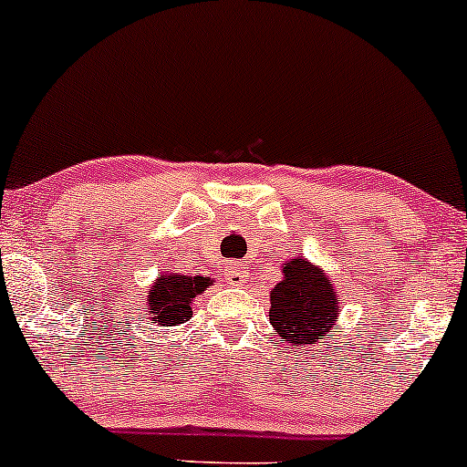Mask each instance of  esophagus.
<instances>
[{
  "instance_id": "esophagus-1",
  "label": "esophagus",
  "mask_w": 467,
  "mask_h": 467,
  "mask_svg": "<svg viewBox=\"0 0 467 467\" xmlns=\"http://www.w3.org/2000/svg\"><path fill=\"white\" fill-rule=\"evenodd\" d=\"M224 275H227L229 285L240 286L243 282H247L249 271H247V266H244V265H232L227 271H224Z\"/></svg>"
}]
</instances>
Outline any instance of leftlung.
Instances as JSON below:
<instances>
[{
    "instance_id": "8db88e82",
    "label": "left lung",
    "mask_w": 467,
    "mask_h": 467,
    "mask_svg": "<svg viewBox=\"0 0 467 467\" xmlns=\"http://www.w3.org/2000/svg\"><path fill=\"white\" fill-rule=\"evenodd\" d=\"M339 297L328 275L306 258L286 260L282 280L271 289L269 322L282 344L311 347L337 322Z\"/></svg>"
}]
</instances>
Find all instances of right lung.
Wrapping results in <instances>:
<instances>
[{
    "instance_id": "add662e5",
    "label": "right lung",
    "mask_w": 467,
    "mask_h": 467,
    "mask_svg": "<svg viewBox=\"0 0 467 467\" xmlns=\"http://www.w3.org/2000/svg\"><path fill=\"white\" fill-rule=\"evenodd\" d=\"M213 285L212 277L163 274L150 286L148 316L161 327H178L192 317L193 297Z\"/></svg>"
}]
</instances>
